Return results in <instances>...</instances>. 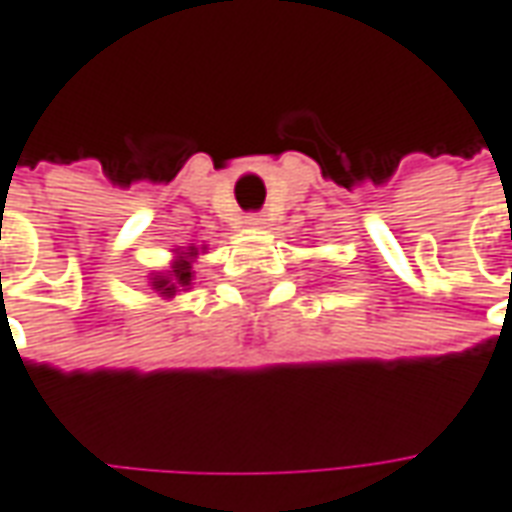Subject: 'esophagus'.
I'll use <instances>...</instances> for the list:
<instances>
[{"label":"esophagus","instance_id":"obj_1","mask_svg":"<svg viewBox=\"0 0 512 512\" xmlns=\"http://www.w3.org/2000/svg\"><path fill=\"white\" fill-rule=\"evenodd\" d=\"M265 222H267V219H265V216H262V213H247V216H245V225L247 227H262V225H265Z\"/></svg>","mask_w":512,"mask_h":512}]
</instances>
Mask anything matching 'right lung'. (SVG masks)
<instances>
[{"label":"right lung","mask_w":512,"mask_h":512,"mask_svg":"<svg viewBox=\"0 0 512 512\" xmlns=\"http://www.w3.org/2000/svg\"><path fill=\"white\" fill-rule=\"evenodd\" d=\"M205 253V247H187V250H176L173 253V262L165 273H153L150 276V287L156 296H165V299H173L179 293H187L193 287V259Z\"/></svg>","instance_id":"1"}]
</instances>
